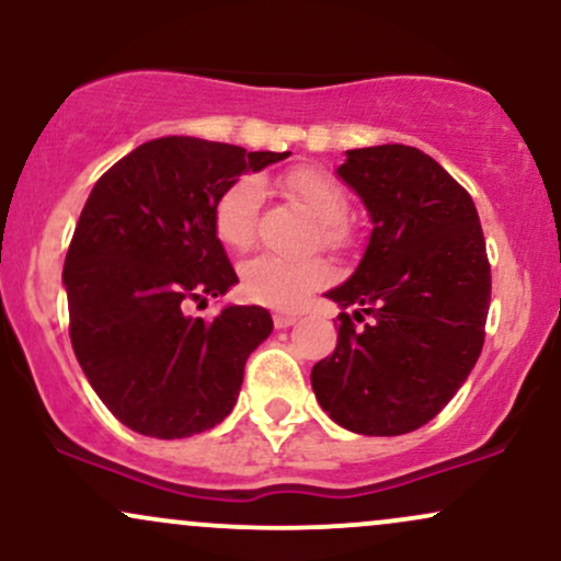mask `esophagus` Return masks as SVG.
<instances>
[{"label": "esophagus", "instance_id": "obj_1", "mask_svg": "<svg viewBox=\"0 0 561 561\" xmlns=\"http://www.w3.org/2000/svg\"><path fill=\"white\" fill-rule=\"evenodd\" d=\"M298 319H300L298 313L279 311V313H274V327H276V330H287V327H293Z\"/></svg>", "mask_w": 561, "mask_h": 561}]
</instances>
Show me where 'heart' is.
I'll use <instances>...</instances> for the list:
<instances>
[{
    "instance_id": "b5f03b06",
    "label": "heart",
    "mask_w": 561,
    "mask_h": 561,
    "mask_svg": "<svg viewBox=\"0 0 561 561\" xmlns=\"http://www.w3.org/2000/svg\"><path fill=\"white\" fill-rule=\"evenodd\" d=\"M279 186L287 197L319 221V240L340 244L345 240L343 227L347 216V195L327 171L321 169H289L282 173ZM261 208V182L253 176L237 179L221 192L214 208L216 237L231 250L250 248L255 234V216ZM330 279V266L319 259L287 261L276 255H259L248 261L240 272L242 293L250 300L272 308H300L308 295Z\"/></svg>"
}]
</instances>
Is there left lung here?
<instances>
[{
    "instance_id": "8db88e82",
    "label": "left lung",
    "mask_w": 561,
    "mask_h": 561,
    "mask_svg": "<svg viewBox=\"0 0 561 561\" xmlns=\"http://www.w3.org/2000/svg\"><path fill=\"white\" fill-rule=\"evenodd\" d=\"M337 176L362 197L371 234L353 272L327 298L337 347L311 369L332 422L358 435L420 430L478 364L491 306V266L472 197L416 147L347 150Z\"/></svg>"
}]
</instances>
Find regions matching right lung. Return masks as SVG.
Masks as SVG:
<instances>
[{
  "instance_id": "1",
  "label": "right lung",
  "mask_w": 561,
  "mask_h": 561,
  "mask_svg": "<svg viewBox=\"0 0 561 561\" xmlns=\"http://www.w3.org/2000/svg\"><path fill=\"white\" fill-rule=\"evenodd\" d=\"M287 156L160 137L94 184L62 268L70 343L100 401L134 433L190 437L234 409L272 313L224 306L205 321L186 308L240 282L216 237V199L242 173Z\"/></svg>"
}]
</instances>
